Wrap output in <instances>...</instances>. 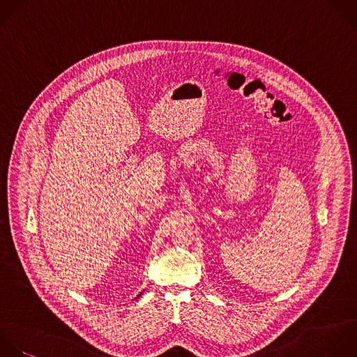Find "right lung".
Instances as JSON below:
<instances>
[{"instance_id":"obj_1","label":"right lung","mask_w":357,"mask_h":357,"mask_svg":"<svg viewBox=\"0 0 357 357\" xmlns=\"http://www.w3.org/2000/svg\"><path fill=\"white\" fill-rule=\"evenodd\" d=\"M141 294H142V293H139V294H138V297H139V296H141ZM135 298H137V297H135Z\"/></svg>"}]
</instances>
